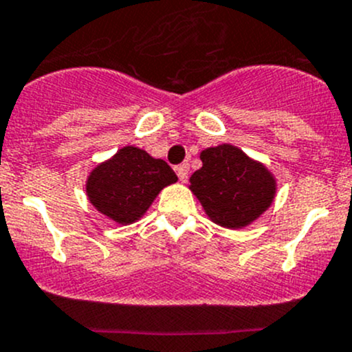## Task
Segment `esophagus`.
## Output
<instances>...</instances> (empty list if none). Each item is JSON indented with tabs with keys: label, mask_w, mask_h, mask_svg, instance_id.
<instances>
[{
	"label": "esophagus",
	"mask_w": 352,
	"mask_h": 352,
	"mask_svg": "<svg viewBox=\"0 0 352 352\" xmlns=\"http://www.w3.org/2000/svg\"><path fill=\"white\" fill-rule=\"evenodd\" d=\"M175 172H177V175H179L180 182H187V177H188V164L177 165V166H175Z\"/></svg>",
	"instance_id": "esophagus-1"
}]
</instances>
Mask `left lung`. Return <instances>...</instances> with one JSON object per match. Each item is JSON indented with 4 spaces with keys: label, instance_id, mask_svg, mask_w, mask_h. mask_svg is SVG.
<instances>
[{
    "label": "left lung",
    "instance_id": "8db88e82",
    "mask_svg": "<svg viewBox=\"0 0 352 352\" xmlns=\"http://www.w3.org/2000/svg\"><path fill=\"white\" fill-rule=\"evenodd\" d=\"M202 166L188 188L212 223L228 229L246 228L272 206L276 180L261 162L238 146L223 143L202 150Z\"/></svg>",
    "mask_w": 352,
    "mask_h": 352
}]
</instances>
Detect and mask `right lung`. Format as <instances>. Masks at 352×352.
I'll use <instances>...</instances> for the list:
<instances>
[{
  "mask_svg": "<svg viewBox=\"0 0 352 352\" xmlns=\"http://www.w3.org/2000/svg\"><path fill=\"white\" fill-rule=\"evenodd\" d=\"M175 182V172L166 162L128 145L92 168L86 180V194L99 212L126 226L146 212L162 188Z\"/></svg>",
  "mask_w": 352,
  "mask_h": 352,
  "instance_id": "1",
  "label": "right lung"
}]
</instances>
